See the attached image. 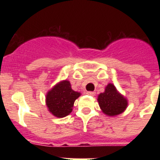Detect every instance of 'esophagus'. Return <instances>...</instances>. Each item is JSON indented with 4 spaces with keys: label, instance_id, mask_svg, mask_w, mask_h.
<instances>
[{
    "label": "esophagus",
    "instance_id": "1",
    "mask_svg": "<svg viewBox=\"0 0 160 160\" xmlns=\"http://www.w3.org/2000/svg\"><path fill=\"white\" fill-rule=\"evenodd\" d=\"M88 95H90V96H94L95 95V92H94V91H88V92L87 93Z\"/></svg>",
    "mask_w": 160,
    "mask_h": 160
}]
</instances>
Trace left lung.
Returning a JSON list of instances; mask_svg holds the SVG:
<instances>
[{"label":"left lung","mask_w":160,"mask_h":160,"mask_svg":"<svg viewBox=\"0 0 160 160\" xmlns=\"http://www.w3.org/2000/svg\"><path fill=\"white\" fill-rule=\"evenodd\" d=\"M99 107L104 114L114 116L121 114L128 107V101L116 90L113 84H108L105 92L101 93L98 98Z\"/></svg>","instance_id":"1"}]
</instances>
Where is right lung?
<instances>
[{"label":"right lung","instance_id":"right-lung-1","mask_svg":"<svg viewBox=\"0 0 160 160\" xmlns=\"http://www.w3.org/2000/svg\"><path fill=\"white\" fill-rule=\"evenodd\" d=\"M79 96L80 93L72 90L70 82L65 80L48 92L46 105L54 116L63 118L71 113L74 101Z\"/></svg>","mask_w":160,"mask_h":160}]
</instances>
